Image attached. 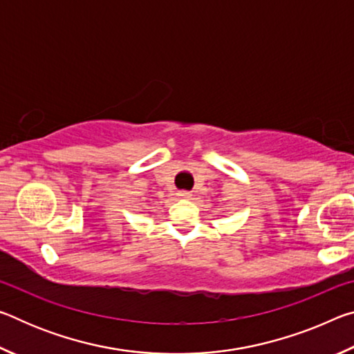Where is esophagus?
Listing matches in <instances>:
<instances>
[{"mask_svg":"<svg viewBox=\"0 0 354 354\" xmlns=\"http://www.w3.org/2000/svg\"><path fill=\"white\" fill-rule=\"evenodd\" d=\"M178 196H179V198H184V200H190L192 194L189 190H181V192H178Z\"/></svg>","mask_w":354,"mask_h":354,"instance_id":"obj_1","label":"esophagus"}]
</instances>
